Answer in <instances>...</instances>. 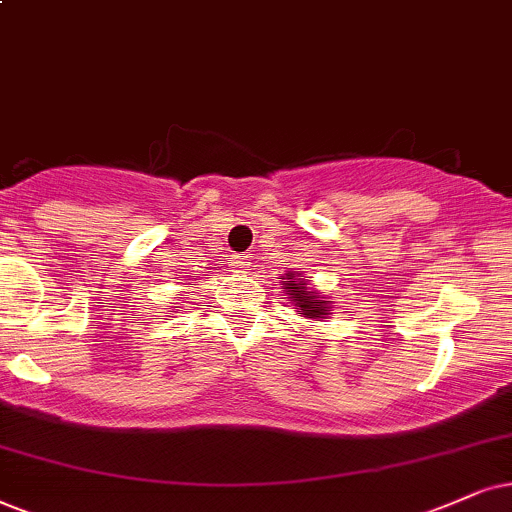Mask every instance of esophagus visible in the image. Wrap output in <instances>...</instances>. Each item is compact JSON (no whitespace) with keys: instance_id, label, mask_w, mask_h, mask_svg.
<instances>
[{"instance_id":"esophagus-1","label":"esophagus","mask_w":512,"mask_h":512,"mask_svg":"<svg viewBox=\"0 0 512 512\" xmlns=\"http://www.w3.org/2000/svg\"><path fill=\"white\" fill-rule=\"evenodd\" d=\"M229 264H231V269L243 271V269L250 267V260H248V255H231Z\"/></svg>"}]
</instances>
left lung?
<instances>
[{
    "label": "left lung",
    "mask_w": 512,
    "mask_h": 512,
    "mask_svg": "<svg viewBox=\"0 0 512 512\" xmlns=\"http://www.w3.org/2000/svg\"><path fill=\"white\" fill-rule=\"evenodd\" d=\"M286 276L288 281H283V286H286L288 295H293V300L297 302V307L302 309V314L309 316V319H323V316L328 314V304L319 300V297L307 288V283L295 281V274H286Z\"/></svg>",
    "instance_id": "1"
}]
</instances>
